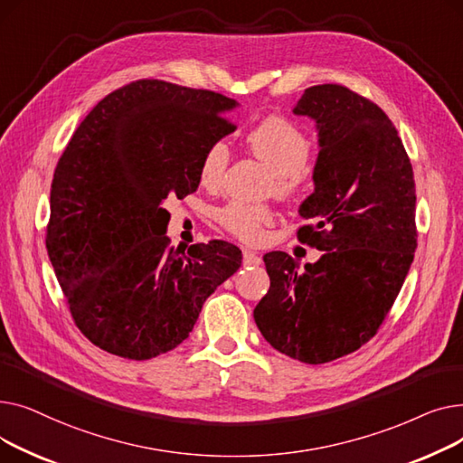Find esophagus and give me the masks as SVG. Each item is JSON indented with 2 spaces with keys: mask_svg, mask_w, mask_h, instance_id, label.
<instances>
[{
  "mask_svg": "<svg viewBox=\"0 0 463 463\" xmlns=\"http://www.w3.org/2000/svg\"><path fill=\"white\" fill-rule=\"evenodd\" d=\"M244 266H248V269H255V266L260 264V257L250 250H244Z\"/></svg>",
  "mask_w": 463,
  "mask_h": 463,
  "instance_id": "34e87169",
  "label": "esophagus"
}]
</instances>
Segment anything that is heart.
Listing matches in <instances>:
<instances>
[{
    "instance_id": "heart-1",
    "label": "heart",
    "mask_w": 463,
    "mask_h": 463,
    "mask_svg": "<svg viewBox=\"0 0 463 463\" xmlns=\"http://www.w3.org/2000/svg\"><path fill=\"white\" fill-rule=\"evenodd\" d=\"M250 152L272 170L274 193L293 197L306 184V163L311 156L309 137L283 116H269L248 133ZM229 148L225 142L210 144L199 165V180L204 187L222 184L229 166ZM219 222L236 238L257 244L264 227L272 222V210L264 204L231 203L219 212Z\"/></svg>"
}]
</instances>
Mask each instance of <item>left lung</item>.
<instances>
[{
  "mask_svg": "<svg viewBox=\"0 0 463 463\" xmlns=\"http://www.w3.org/2000/svg\"><path fill=\"white\" fill-rule=\"evenodd\" d=\"M293 112L317 124L315 191L297 236L323 257L300 269L266 253L270 288L253 317L276 351L325 364L370 342L400 293L417 250L415 180L392 121L366 97L311 86Z\"/></svg>",
  "mask_w": 463,
  "mask_h": 463,
  "instance_id": "obj_1",
  "label": "left lung"
}]
</instances>
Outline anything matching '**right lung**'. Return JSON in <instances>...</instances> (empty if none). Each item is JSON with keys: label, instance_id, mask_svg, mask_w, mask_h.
Wrapping results in <instances>:
<instances>
[{"label": "right lung", "instance_id": "obj_1", "mask_svg": "<svg viewBox=\"0 0 463 463\" xmlns=\"http://www.w3.org/2000/svg\"><path fill=\"white\" fill-rule=\"evenodd\" d=\"M238 103L144 79L109 93L54 170L46 250L79 330L99 349L150 360L178 347L206 298L241 264L223 240L170 246L163 208L197 191L210 144Z\"/></svg>", "mask_w": 463, "mask_h": 463}]
</instances>
